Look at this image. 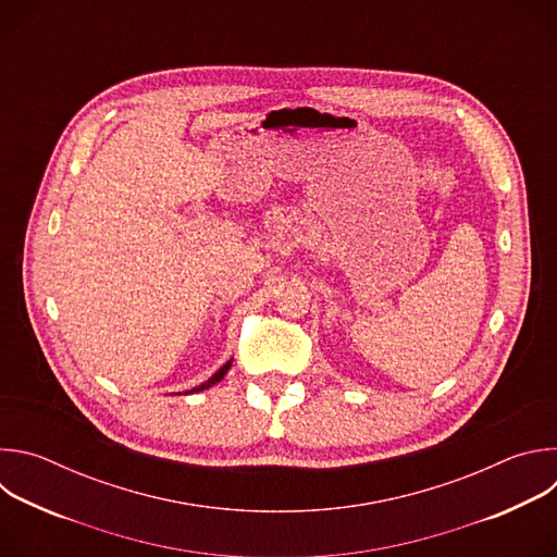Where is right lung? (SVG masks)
I'll list each match as a JSON object with an SVG mask.
<instances>
[{"instance_id": "obj_1", "label": "right lung", "mask_w": 557, "mask_h": 557, "mask_svg": "<svg viewBox=\"0 0 557 557\" xmlns=\"http://www.w3.org/2000/svg\"><path fill=\"white\" fill-rule=\"evenodd\" d=\"M231 363H233V359H228V361H226V363H224V366H222V368H220V370H218V372H215V374H213V376H209V379H207V381H205V383H200V385H196V387H194V389H187V392H185V394H194V392H202V389H207V387H211V385H215V383H218V381H222V379H224V374H226V372H228V368H231Z\"/></svg>"}]
</instances>
